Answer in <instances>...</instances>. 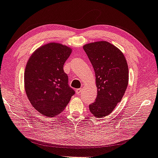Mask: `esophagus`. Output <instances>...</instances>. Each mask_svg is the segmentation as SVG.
I'll list each match as a JSON object with an SVG mask.
<instances>
[{
  "instance_id": "obj_1",
  "label": "esophagus",
  "mask_w": 158,
  "mask_h": 158,
  "mask_svg": "<svg viewBox=\"0 0 158 158\" xmlns=\"http://www.w3.org/2000/svg\"><path fill=\"white\" fill-rule=\"evenodd\" d=\"M76 94H80L81 93V88H78V89H76Z\"/></svg>"
}]
</instances>
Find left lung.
<instances>
[{"label": "left lung", "instance_id": "left-lung-1", "mask_svg": "<svg viewBox=\"0 0 158 158\" xmlns=\"http://www.w3.org/2000/svg\"><path fill=\"white\" fill-rule=\"evenodd\" d=\"M83 49L93 66L98 87V95L89 105V111L95 117H104L112 112L127 88V60L117 47L105 41L87 44Z\"/></svg>", "mask_w": 158, "mask_h": 158}]
</instances>
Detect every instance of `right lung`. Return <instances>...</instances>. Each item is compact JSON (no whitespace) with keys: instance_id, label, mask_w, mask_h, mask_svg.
Here are the masks:
<instances>
[{"instance_id":"1","label":"right lung","mask_w":158,"mask_h":158,"mask_svg":"<svg viewBox=\"0 0 158 158\" xmlns=\"http://www.w3.org/2000/svg\"><path fill=\"white\" fill-rule=\"evenodd\" d=\"M71 51L61 44L48 43L28 60L24 76L25 93L34 108L43 115L59 114L75 94L64 71Z\"/></svg>"}]
</instances>
